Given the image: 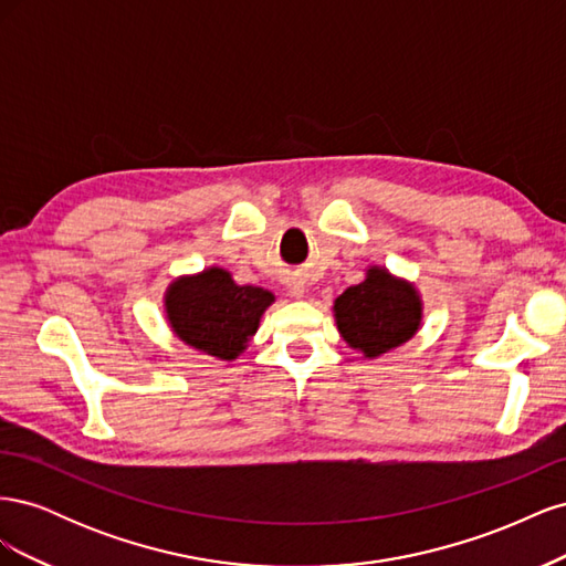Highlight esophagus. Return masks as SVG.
<instances>
[{
  "label": "esophagus",
  "mask_w": 566,
  "mask_h": 566,
  "mask_svg": "<svg viewBox=\"0 0 566 566\" xmlns=\"http://www.w3.org/2000/svg\"><path fill=\"white\" fill-rule=\"evenodd\" d=\"M302 293H304L302 285H295V287H293V295H295V297H302Z\"/></svg>",
  "instance_id": "esophagus-1"
}]
</instances>
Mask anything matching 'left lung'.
Masks as SVG:
<instances>
[{
	"instance_id": "8db88e82",
	"label": "left lung",
	"mask_w": 566,
	"mask_h": 566,
	"mask_svg": "<svg viewBox=\"0 0 566 566\" xmlns=\"http://www.w3.org/2000/svg\"><path fill=\"white\" fill-rule=\"evenodd\" d=\"M335 321L354 349L380 356L403 345L420 325V297L385 269H368L364 283L347 287L335 300Z\"/></svg>"
}]
</instances>
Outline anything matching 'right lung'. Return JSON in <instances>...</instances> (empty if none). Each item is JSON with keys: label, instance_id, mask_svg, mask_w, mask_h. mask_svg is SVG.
Wrapping results in <instances>:
<instances>
[{"label": "right lung", "instance_id": "obj_1", "mask_svg": "<svg viewBox=\"0 0 566 566\" xmlns=\"http://www.w3.org/2000/svg\"><path fill=\"white\" fill-rule=\"evenodd\" d=\"M271 302L269 290L235 285L229 271L214 266L172 283L167 318L186 345L231 361L245 349Z\"/></svg>", "mask_w": 566, "mask_h": 566}]
</instances>
